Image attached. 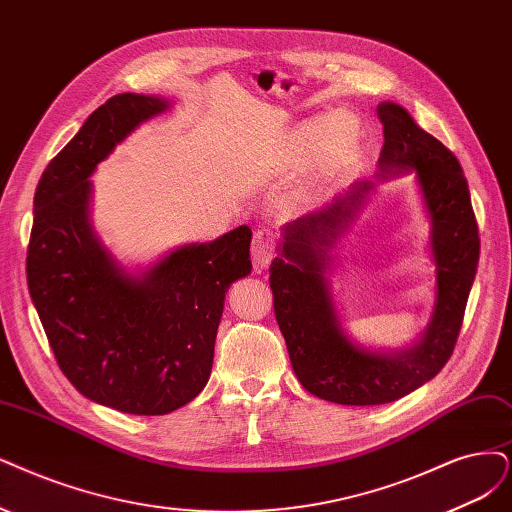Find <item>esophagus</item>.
I'll list each match as a JSON object with an SVG mask.
<instances>
[{"label":"esophagus","mask_w":512,"mask_h":512,"mask_svg":"<svg viewBox=\"0 0 512 512\" xmlns=\"http://www.w3.org/2000/svg\"><path fill=\"white\" fill-rule=\"evenodd\" d=\"M276 255V240L270 230H257L253 234V244H251V257H253V266L257 270H263L270 266V261Z\"/></svg>","instance_id":"1"}]
</instances>
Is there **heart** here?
<instances>
[{"label":"heart","instance_id":"obj_1","mask_svg":"<svg viewBox=\"0 0 512 512\" xmlns=\"http://www.w3.org/2000/svg\"><path fill=\"white\" fill-rule=\"evenodd\" d=\"M358 147V126L344 113H329L301 126L293 137V160L306 164L323 154L329 168L350 162Z\"/></svg>","mask_w":512,"mask_h":512}]
</instances>
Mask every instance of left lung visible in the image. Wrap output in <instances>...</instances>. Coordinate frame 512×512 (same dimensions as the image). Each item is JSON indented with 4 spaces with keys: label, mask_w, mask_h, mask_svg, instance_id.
Instances as JSON below:
<instances>
[{
    "label": "left lung",
    "mask_w": 512,
    "mask_h": 512,
    "mask_svg": "<svg viewBox=\"0 0 512 512\" xmlns=\"http://www.w3.org/2000/svg\"><path fill=\"white\" fill-rule=\"evenodd\" d=\"M377 116L384 124L377 179L413 173L430 219L437 285L426 331L411 346L373 350L356 344L339 320L331 289L333 249L367 202L371 179L352 183L320 211L287 223L270 266L274 312L297 380L337 405L392 403L432 380L458 342L479 263V227L458 158L415 124L405 107L384 101Z\"/></svg>",
    "instance_id": "1"
}]
</instances>
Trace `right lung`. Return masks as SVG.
Returning a JSON list of instances; mask_svg holds the SVG:
<instances>
[{"mask_svg": "<svg viewBox=\"0 0 512 512\" xmlns=\"http://www.w3.org/2000/svg\"><path fill=\"white\" fill-rule=\"evenodd\" d=\"M170 105L122 92L90 113L37 183L27 251L29 295L61 371L86 399L135 415L170 413L202 392L225 293L253 268L249 225L139 272L94 232L92 173Z\"/></svg>", "mask_w": 512, "mask_h": 512, "instance_id": "add662e5", "label": "right lung"}]
</instances>
